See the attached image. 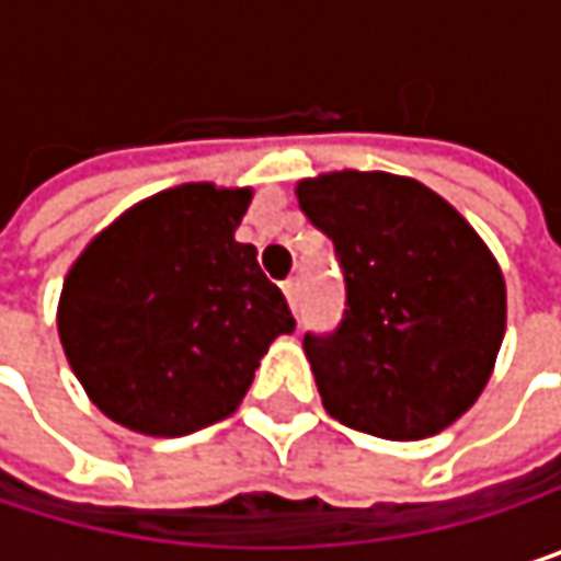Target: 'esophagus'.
<instances>
[{"label": "esophagus", "instance_id": "esophagus-1", "mask_svg": "<svg viewBox=\"0 0 561 561\" xmlns=\"http://www.w3.org/2000/svg\"><path fill=\"white\" fill-rule=\"evenodd\" d=\"M282 291H285V298H288V305H291V311H298V279L291 276V279L282 282Z\"/></svg>", "mask_w": 561, "mask_h": 561}]
</instances>
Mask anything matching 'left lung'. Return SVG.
<instances>
[{"label": "left lung", "mask_w": 561, "mask_h": 561, "mask_svg": "<svg viewBox=\"0 0 561 561\" xmlns=\"http://www.w3.org/2000/svg\"><path fill=\"white\" fill-rule=\"evenodd\" d=\"M295 194L344 276L337 328L301 341L324 409L390 442L442 432L488 387L504 341L506 288L491 250L412 178L334 171Z\"/></svg>", "instance_id": "8db88e82"}]
</instances>
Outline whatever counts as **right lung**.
I'll use <instances>...</instances> for the list:
<instances>
[{
  "label": "right lung",
  "mask_w": 561,
  "mask_h": 561,
  "mask_svg": "<svg viewBox=\"0 0 561 561\" xmlns=\"http://www.w3.org/2000/svg\"><path fill=\"white\" fill-rule=\"evenodd\" d=\"M253 191L181 184L106 227L64 279L57 334L113 422L178 438L230 415L295 331L279 285L237 243Z\"/></svg>",
  "instance_id": "add662e5"
}]
</instances>
